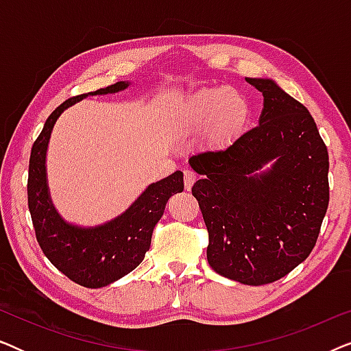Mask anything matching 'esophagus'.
Returning a JSON list of instances; mask_svg holds the SVG:
<instances>
[{
	"instance_id": "obj_1",
	"label": "esophagus",
	"mask_w": 351,
	"mask_h": 351,
	"mask_svg": "<svg viewBox=\"0 0 351 351\" xmlns=\"http://www.w3.org/2000/svg\"><path fill=\"white\" fill-rule=\"evenodd\" d=\"M196 180V174L193 171L190 169H185L184 171V184H185V190H191V186H193Z\"/></svg>"
}]
</instances>
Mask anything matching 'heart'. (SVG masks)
I'll return each instance as SVG.
<instances>
[{"label":"heart","mask_w":351,"mask_h":351,"mask_svg":"<svg viewBox=\"0 0 351 351\" xmlns=\"http://www.w3.org/2000/svg\"><path fill=\"white\" fill-rule=\"evenodd\" d=\"M251 113V102L243 93L230 86H215L182 100L176 124L186 132L206 131L214 145H227L244 132Z\"/></svg>","instance_id":"b5f03b06"}]
</instances>
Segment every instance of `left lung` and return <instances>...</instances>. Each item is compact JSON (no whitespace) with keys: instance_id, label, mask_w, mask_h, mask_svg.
<instances>
[{"instance_id":"8db88e82","label":"left lung","mask_w":351,"mask_h":351,"mask_svg":"<svg viewBox=\"0 0 351 351\" xmlns=\"http://www.w3.org/2000/svg\"><path fill=\"white\" fill-rule=\"evenodd\" d=\"M263 94L258 126L217 152L189 160L209 232L214 271L268 285L310 256L329 204V155L308 110L270 78H246Z\"/></svg>"}]
</instances>
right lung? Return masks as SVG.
<instances>
[{
    "label": "right lung",
    "instance_id": "1",
    "mask_svg": "<svg viewBox=\"0 0 351 351\" xmlns=\"http://www.w3.org/2000/svg\"><path fill=\"white\" fill-rule=\"evenodd\" d=\"M129 84V81H118L94 93L65 100L46 119L33 143L28 166V209L40 247L57 270L90 289L112 285L141 265L150 249L153 228L165 214L167 199L184 191V172L176 171L148 185L123 214L95 227L70 223L57 213L46 171L47 147L56 121L66 108L88 95L114 94L128 89Z\"/></svg>",
    "mask_w": 351,
    "mask_h": 351
}]
</instances>
